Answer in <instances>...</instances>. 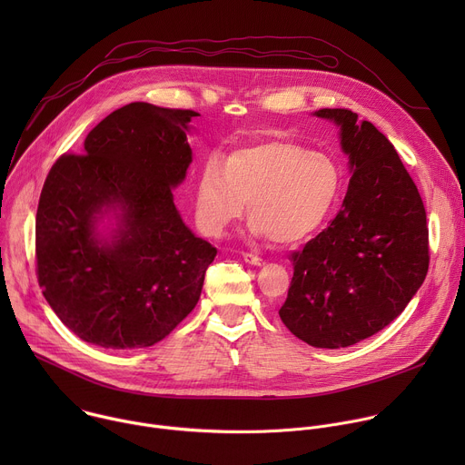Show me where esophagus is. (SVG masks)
Masks as SVG:
<instances>
[{"label":"esophagus","instance_id":"1","mask_svg":"<svg viewBox=\"0 0 465 465\" xmlns=\"http://www.w3.org/2000/svg\"><path fill=\"white\" fill-rule=\"evenodd\" d=\"M242 259H244L248 264H253V267H261V264H264V261H262L259 255L252 253V252H242Z\"/></svg>","mask_w":465,"mask_h":465}]
</instances>
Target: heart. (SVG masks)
<instances>
[{
	"mask_svg": "<svg viewBox=\"0 0 465 465\" xmlns=\"http://www.w3.org/2000/svg\"><path fill=\"white\" fill-rule=\"evenodd\" d=\"M339 163L316 151L272 140L233 151L224 165L212 158L198 173L194 212L204 233L219 237L248 203L252 233L278 244L309 237L335 206Z\"/></svg>",
	"mask_w": 465,
	"mask_h": 465,
	"instance_id": "1",
	"label": "heart"
}]
</instances>
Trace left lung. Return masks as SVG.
Wrapping results in <instances>:
<instances>
[{"instance_id": "8db88e82", "label": "left lung", "mask_w": 465, "mask_h": 465, "mask_svg": "<svg viewBox=\"0 0 465 465\" xmlns=\"http://www.w3.org/2000/svg\"><path fill=\"white\" fill-rule=\"evenodd\" d=\"M341 126L351 178L327 230L292 252L294 276L280 309L292 335L314 348H348L400 316L429 271L427 213L388 138L348 108H322Z\"/></svg>"}]
</instances>
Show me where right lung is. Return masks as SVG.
<instances>
[{"mask_svg":"<svg viewBox=\"0 0 465 465\" xmlns=\"http://www.w3.org/2000/svg\"><path fill=\"white\" fill-rule=\"evenodd\" d=\"M193 110L130 103L84 140V154L51 167L36 212V278L44 298L84 342L132 350L162 339L194 309L217 255L173 203L191 163ZM122 210L112 243L96 215Z\"/></svg>","mask_w":465,"mask_h":465,"instance_id":"obj_1","label":"right lung"}]
</instances>
